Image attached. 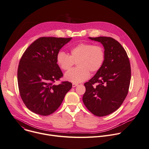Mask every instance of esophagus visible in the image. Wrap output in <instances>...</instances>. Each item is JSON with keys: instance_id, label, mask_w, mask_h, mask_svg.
<instances>
[{"instance_id": "1", "label": "esophagus", "mask_w": 149, "mask_h": 149, "mask_svg": "<svg viewBox=\"0 0 149 149\" xmlns=\"http://www.w3.org/2000/svg\"><path fill=\"white\" fill-rule=\"evenodd\" d=\"M77 86H78V84H77V83H72V87H75Z\"/></svg>"}]
</instances>
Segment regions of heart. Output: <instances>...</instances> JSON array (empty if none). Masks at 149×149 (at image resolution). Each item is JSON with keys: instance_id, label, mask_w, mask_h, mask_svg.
Returning <instances> with one entry per match:
<instances>
[{"instance_id": "obj_1", "label": "heart", "mask_w": 149, "mask_h": 149, "mask_svg": "<svg viewBox=\"0 0 149 149\" xmlns=\"http://www.w3.org/2000/svg\"><path fill=\"white\" fill-rule=\"evenodd\" d=\"M105 59L103 47L88 43H79L70 49V55L60 51L56 56V61L63 71L69 70L77 62L78 67L68 71L65 79L74 83L86 80L91 74L97 72L102 67Z\"/></svg>"}]
</instances>
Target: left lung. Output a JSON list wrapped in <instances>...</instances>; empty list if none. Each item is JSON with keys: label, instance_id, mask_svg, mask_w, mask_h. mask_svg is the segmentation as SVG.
<instances>
[{"label": "left lung", "instance_id": "1", "mask_svg": "<svg viewBox=\"0 0 149 149\" xmlns=\"http://www.w3.org/2000/svg\"><path fill=\"white\" fill-rule=\"evenodd\" d=\"M104 46L105 59L96 75L84 84L83 101L97 116L109 115L126 98L131 80V66L127 53L116 40L109 37H89Z\"/></svg>", "mask_w": 149, "mask_h": 149}]
</instances>
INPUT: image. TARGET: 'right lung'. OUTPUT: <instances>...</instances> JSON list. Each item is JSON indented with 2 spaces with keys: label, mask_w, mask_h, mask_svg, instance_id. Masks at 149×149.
Wrapping results in <instances>:
<instances>
[{
  "label": "right lung",
  "mask_w": 149,
  "mask_h": 149,
  "mask_svg": "<svg viewBox=\"0 0 149 149\" xmlns=\"http://www.w3.org/2000/svg\"><path fill=\"white\" fill-rule=\"evenodd\" d=\"M70 38L42 37L32 43L20 59L18 84L21 97L29 110L43 116L56 111L72 83H54L63 77L56 61L59 50Z\"/></svg>",
  "instance_id": "right-lung-1"
}]
</instances>
